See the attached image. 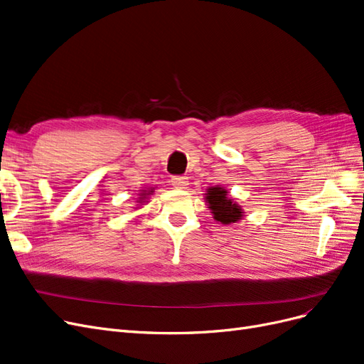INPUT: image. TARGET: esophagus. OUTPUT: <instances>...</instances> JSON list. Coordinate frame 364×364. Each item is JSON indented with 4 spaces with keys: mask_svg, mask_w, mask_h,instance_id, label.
<instances>
[{
    "mask_svg": "<svg viewBox=\"0 0 364 364\" xmlns=\"http://www.w3.org/2000/svg\"><path fill=\"white\" fill-rule=\"evenodd\" d=\"M171 185L174 188H185L188 185V178H185V176H173L171 178Z\"/></svg>",
    "mask_w": 364,
    "mask_h": 364,
    "instance_id": "34e87169",
    "label": "esophagus"
}]
</instances>
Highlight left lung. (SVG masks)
<instances>
[{"mask_svg":"<svg viewBox=\"0 0 364 364\" xmlns=\"http://www.w3.org/2000/svg\"><path fill=\"white\" fill-rule=\"evenodd\" d=\"M206 198L212 214H214V218L217 221L223 224H230L241 220V208L235 202H232V198H228V194H225L223 188H209Z\"/></svg>","mask_w":364,"mask_h":364,"instance_id":"1","label":"left lung"}]
</instances>
